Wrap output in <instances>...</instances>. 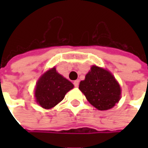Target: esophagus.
Wrapping results in <instances>:
<instances>
[{
    "instance_id": "1",
    "label": "esophagus",
    "mask_w": 148,
    "mask_h": 148,
    "mask_svg": "<svg viewBox=\"0 0 148 148\" xmlns=\"http://www.w3.org/2000/svg\"><path fill=\"white\" fill-rule=\"evenodd\" d=\"M74 85L75 87H78L79 86V80H76L74 82Z\"/></svg>"
}]
</instances>
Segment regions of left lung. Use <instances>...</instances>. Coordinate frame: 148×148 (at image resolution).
I'll return each instance as SVG.
<instances>
[{
  "mask_svg": "<svg viewBox=\"0 0 148 148\" xmlns=\"http://www.w3.org/2000/svg\"><path fill=\"white\" fill-rule=\"evenodd\" d=\"M79 90L87 101L99 110L112 109L121 99V86L114 76L97 66L90 68L85 80L81 81Z\"/></svg>",
  "mask_w": 148,
  "mask_h": 148,
  "instance_id": "obj_1",
  "label": "left lung"
}]
</instances>
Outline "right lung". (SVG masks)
<instances>
[{"label":"right lung","instance_id":"add662e5","mask_svg":"<svg viewBox=\"0 0 148 148\" xmlns=\"http://www.w3.org/2000/svg\"><path fill=\"white\" fill-rule=\"evenodd\" d=\"M74 85L56 71L50 69L39 77L35 89L36 101L43 109H49L62 101Z\"/></svg>","mask_w":148,"mask_h":148}]
</instances>
